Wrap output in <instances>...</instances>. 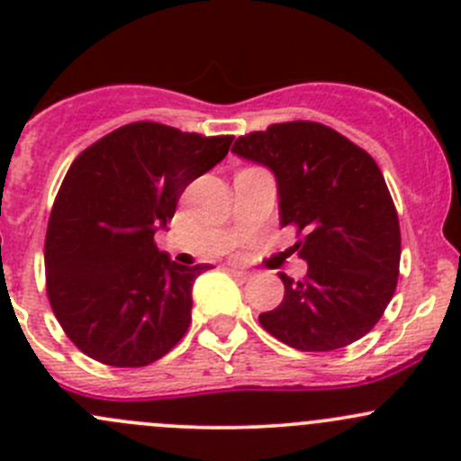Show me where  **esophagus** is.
Returning <instances> with one entry per match:
<instances>
[{
    "label": "esophagus",
    "instance_id": "34e87169",
    "mask_svg": "<svg viewBox=\"0 0 461 461\" xmlns=\"http://www.w3.org/2000/svg\"><path fill=\"white\" fill-rule=\"evenodd\" d=\"M230 272L234 274V276H239V278H245V281H248V278L252 276V274H249V272H245V269H240V267H234V265H231V267H230Z\"/></svg>",
    "mask_w": 461,
    "mask_h": 461
}]
</instances>
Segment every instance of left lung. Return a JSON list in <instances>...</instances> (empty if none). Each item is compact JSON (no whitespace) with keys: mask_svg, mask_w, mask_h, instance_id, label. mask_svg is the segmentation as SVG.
<instances>
[{"mask_svg":"<svg viewBox=\"0 0 461 461\" xmlns=\"http://www.w3.org/2000/svg\"><path fill=\"white\" fill-rule=\"evenodd\" d=\"M231 151L276 176L281 225L308 263L303 281L281 274L285 294L260 325L303 352L346 348L368 334L397 287L402 231L368 151L310 120L240 136Z\"/></svg>","mask_w":461,"mask_h":461,"instance_id":"8db88e82","label":"left lung"}]
</instances>
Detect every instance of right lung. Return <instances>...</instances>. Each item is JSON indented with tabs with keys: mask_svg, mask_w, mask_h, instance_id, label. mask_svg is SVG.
<instances>
[{
	"mask_svg": "<svg viewBox=\"0 0 461 461\" xmlns=\"http://www.w3.org/2000/svg\"><path fill=\"white\" fill-rule=\"evenodd\" d=\"M234 136L131 122L85 149L62 180L44 243L46 294L67 337L91 359L140 368L192 323V285L209 265H178L156 234L189 183Z\"/></svg>",
	"mask_w": 461,
	"mask_h": 461,
	"instance_id": "right-lung-1",
	"label": "right lung"
}]
</instances>
